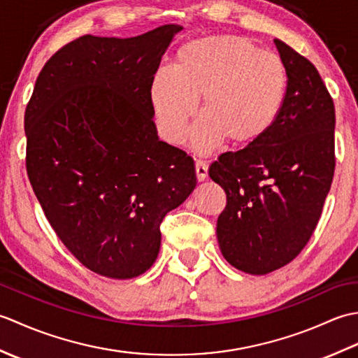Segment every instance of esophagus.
<instances>
[{
	"mask_svg": "<svg viewBox=\"0 0 358 358\" xmlns=\"http://www.w3.org/2000/svg\"><path fill=\"white\" fill-rule=\"evenodd\" d=\"M195 173H196V180L203 181L208 177V164L201 162V159H196L195 162Z\"/></svg>",
	"mask_w": 358,
	"mask_h": 358,
	"instance_id": "34e87169",
	"label": "esophagus"
}]
</instances>
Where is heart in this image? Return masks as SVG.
I'll list each match as a JSON object with an SVG mask.
<instances>
[{"label":"heart","instance_id":"1","mask_svg":"<svg viewBox=\"0 0 358 358\" xmlns=\"http://www.w3.org/2000/svg\"><path fill=\"white\" fill-rule=\"evenodd\" d=\"M287 95V69L277 53L248 38L209 35L187 41L171 71H158L149 101L159 134L171 144L185 140L200 98L194 146L208 152L226 141L248 148L275 126Z\"/></svg>","mask_w":358,"mask_h":358}]
</instances>
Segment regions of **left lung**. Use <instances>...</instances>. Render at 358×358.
<instances>
[{
	"instance_id": "obj_1",
	"label": "left lung",
	"mask_w": 358,
	"mask_h": 358,
	"mask_svg": "<svg viewBox=\"0 0 358 358\" xmlns=\"http://www.w3.org/2000/svg\"><path fill=\"white\" fill-rule=\"evenodd\" d=\"M287 69L283 112L250 146L224 152L209 177L224 189L217 220L222 254L234 268L264 275L308 245L336 171V108L308 58L273 40Z\"/></svg>"
}]
</instances>
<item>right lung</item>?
Returning <instances> with one entry per match:
<instances>
[{"mask_svg":"<svg viewBox=\"0 0 358 358\" xmlns=\"http://www.w3.org/2000/svg\"><path fill=\"white\" fill-rule=\"evenodd\" d=\"M180 26L80 36L38 75L26 169L63 245L95 273L134 278L157 260L167 212L195 189L194 159L158 140L150 81Z\"/></svg>","mask_w":358,"mask_h":358,"instance_id":"add662e5","label":"right lung"}]
</instances>
